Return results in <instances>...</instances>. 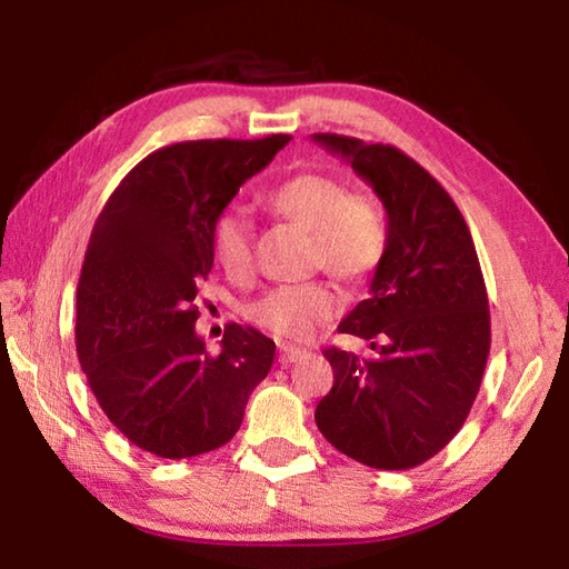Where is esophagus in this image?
<instances>
[{
    "instance_id": "1",
    "label": "esophagus",
    "mask_w": 569,
    "mask_h": 569,
    "mask_svg": "<svg viewBox=\"0 0 569 569\" xmlns=\"http://www.w3.org/2000/svg\"><path fill=\"white\" fill-rule=\"evenodd\" d=\"M308 352H303V349H296V347H281V357H278V361L281 365H291V361H300Z\"/></svg>"
}]
</instances>
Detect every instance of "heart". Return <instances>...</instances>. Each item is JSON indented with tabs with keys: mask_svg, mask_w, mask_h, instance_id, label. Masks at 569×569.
<instances>
[{
	"mask_svg": "<svg viewBox=\"0 0 569 569\" xmlns=\"http://www.w3.org/2000/svg\"><path fill=\"white\" fill-rule=\"evenodd\" d=\"M263 208L310 232V261L337 281L361 286L389 251V217L367 192H349L340 178L298 173L263 192ZM253 227L239 210L212 224V253L220 269L241 281L251 271ZM337 296L320 281L281 286L249 306V320L281 342L303 345L337 312Z\"/></svg>",
	"mask_w": 569,
	"mask_h": 569,
	"instance_id": "1",
	"label": "heart"
}]
</instances>
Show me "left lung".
<instances>
[{
    "label": "left lung",
    "instance_id": "1",
    "mask_svg": "<svg viewBox=\"0 0 569 569\" xmlns=\"http://www.w3.org/2000/svg\"><path fill=\"white\" fill-rule=\"evenodd\" d=\"M355 168L389 217V251L369 298L340 322L371 359L325 349L332 391L316 408L325 440L373 469H410L465 426L485 377L491 322L462 212L426 168L389 143L312 134Z\"/></svg>",
    "mask_w": 569,
    "mask_h": 569
}]
</instances>
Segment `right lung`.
Returning <instances> with one entry per match:
<instances>
[{
  "instance_id": "right-lung-1",
  "label": "right lung",
  "mask_w": 569,
  "mask_h": 569,
  "mask_svg": "<svg viewBox=\"0 0 569 569\" xmlns=\"http://www.w3.org/2000/svg\"><path fill=\"white\" fill-rule=\"evenodd\" d=\"M291 137L180 141L131 168L92 227L76 347L112 426L141 450L196 457L234 438L276 345L229 325L220 355L196 332L212 224Z\"/></svg>"
}]
</instances>
